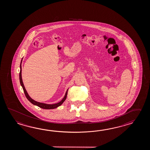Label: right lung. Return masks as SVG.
<instances>
[{
  "mask_svg": "<svg viewBox=\"0 0 150 150\" xmlns=\"http://www.w3.org/2000/svg\"><path fill=\"white\" fill-rule=\"evenodd\" d=\"M22 61H23V59L21 61V63H20V71L19 73V79H20V83L21 84V86H22L23 87V92L25 93V96L27 98V99L28 100V101H29L30 102L32 103V104H33L34 105H37L39 107L41 108L42 109H54L58 107L59 106L62 105V103L65 101V100L67 99V91H68V89H67L66 93L65 94L63 99H62L61 100V101L57 103H54V104H47V103H41V102H37L35 100H34L33 99H32L28 94V93L27 92V91L25 90V87L23 85V79H22V76H21V63H22Z\"/></svg>",
  "mask_w": 150,
  "mask_h": 150,
  "instance_id": "right-lung-1",
  "label": "right lung"
}]
</instances>
